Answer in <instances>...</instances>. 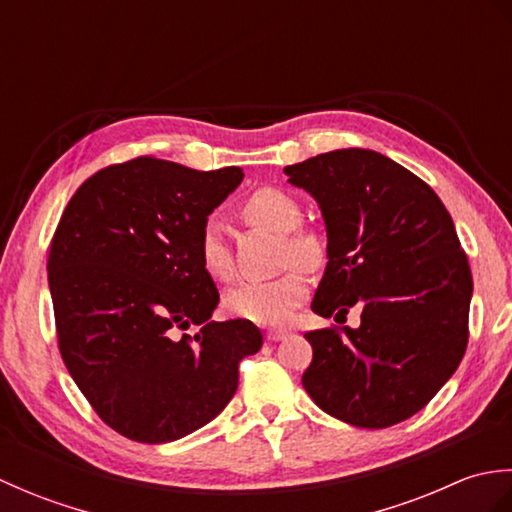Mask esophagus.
Instances as JSON below:
<instances>
[{
  "label": "esophagus",
  "instance_id": "34e87169",
  "mask_svg": "<svg viewBox=\"0 0 512 512\" xmlns=\"http://www.w3.org/2000/svg\"><path fill=\"white\" fill-rule=\"evenodd\" d=\"M288 336V330H277V328H273V330H268L266 332V339L268 341H273V343H277V341H284Z\"/></svg>",
  "mask_w": 512,
  "mask_h": 512
}]
</instances>
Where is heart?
<instances>
[{
  "label": "heart",
  "mask_w": 512,
  "mask_h": 512,
  "mask_svg": "<svg viewBox=\"0 0 512 512\" xmlns=\"http://www.w3.org/2000/svg\"><path fill=\"white\" fill-rule=\"evenodd\" d=\"M242 215L248 224L268 228L286 235V262L303 268H317L323 262V242L310 231H297L303 222L301 204L290 193L277 187H262L248 195L242 204ZM198 255L202 268L213 279H231L233 255L228 248L222 228L206 222L198 237ZM308 295L306 277L301 270L275 279L242 281L226 292V310L235 317L257 325L286 323L299 303Z\"/></svg>",
  "instance_id": "1"
}]
</instances>
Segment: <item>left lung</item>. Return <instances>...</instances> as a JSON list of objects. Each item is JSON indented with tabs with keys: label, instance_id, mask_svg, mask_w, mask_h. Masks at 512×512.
<instances>
[{
	"label": "left lung",
	"instance_id": "obj_1",
	"mask_svg": "<svg viewBox=\"0 0 512 512\" xmlns=\"http://www.w3.org/2000/svg\"><path fill=\"white\" fill-rule=\"evenodd\" d=\"M317 200L328 264L319 317L361 306L358 328L314 330L303 387L347 424L385 429L418 413L458 369L473 277L449 211L427 182L372 149H336L284 169Z\"/></svg>",
	"mask_w": 512,
	"mask_h": 512
}]
</instances>
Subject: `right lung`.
Returning a JSON list of instances; mask_svg holds the SVG:
<instances>
[{"mask_svg":"<svg viewBox=\"0 0 512 512\" xmlns=\"http://www.w3.org/2000/svg\"><path fill=\"white\" fill-rule=\"evenodd\" d=\"M242 180L239 167L145 156L94 173L61 215L48 257L59 350L129 440L165 444L204 427L235 396L239 361L262 350L250 321H211L220 292L198 255L202 226Z\"/></svg>","mask_w":512,"mask_h":512,"instance_id":"right-lung-1","label":"right lung"}]
</instances>
